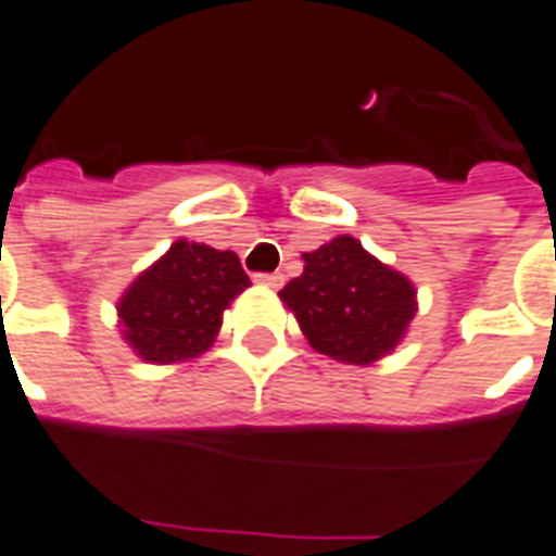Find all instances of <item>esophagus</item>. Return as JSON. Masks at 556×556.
Masks as SVG:
<instances>
[{
	"label": "esophagus",
	"mask_w": 556,
	"mask_h": 556,
	"mask_svg": "<svg viewBox=\"0 0 556 556\" xmlns=\"http://www.w3.org/2000/svg\"><path fill=\"white\" fill-rule=\"evenodd\" d=\"M255 281L264 283V287H273V290H278V287L283 283V275L281 273H257Z\"/></svg>",
	"instance_id": "esophagus-1"
}]
</instances>
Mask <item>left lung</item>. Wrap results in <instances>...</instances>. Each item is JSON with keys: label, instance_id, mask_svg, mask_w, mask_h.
Instances as JSON below:
<instances>
[{"label": "left lung", "instance_id": "8db88e82", "mask_svg": "<svg viewBox=\"0 0 556 556\" xmlns=\"http://www.w3.org/2000/svg\"><path fill=\"white\" fill-rule=\"evenodd\" d=\"M278 295L318 353L348 364L388 355L416 315L413 283L350 235L304 252V273Z\"/></svg>", "mask_w": 556, "mask_h": 556}]
</instances>
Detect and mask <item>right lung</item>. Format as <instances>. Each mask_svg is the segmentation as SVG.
Instances as JSON below:
<instances>
[{
  "instance_id": "obj_1",
  "label": "right lung",
  "mask_w": 556,
  "mask_h": 556,
  "mask_svg": "<svg viewBox=\"0 0 556 556\" xmlns=\"http://www.w3.org/2000/svg\"><path fill=\"white\" fill-rule=\"evenodd\" d=\"M247 287L235 252L177 241L119 299L123 336L146 362L194 358L215 341L224 309Z\"/></svg>"
}]
</instances>
